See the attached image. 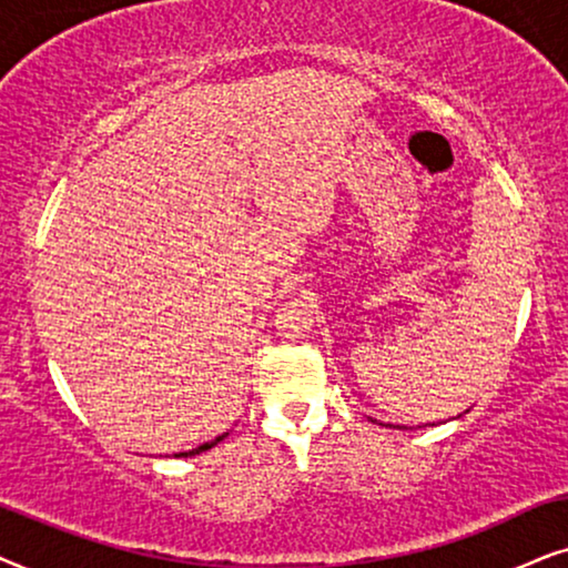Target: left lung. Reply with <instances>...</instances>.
<instances>
[{"mask_svg":"<svg viewBox=\"0 0 568 568\" xmlns=\"http://www.w3.org/2000/svg\"><path fill=\"white\" fill-rule=\"evenodd\" d=\"M428 426H430V423H428Z\"/></svg>","mask_w":568,"mask_h":568,"instance_id":"8db88e82","label":"left lung"}]
</instances>
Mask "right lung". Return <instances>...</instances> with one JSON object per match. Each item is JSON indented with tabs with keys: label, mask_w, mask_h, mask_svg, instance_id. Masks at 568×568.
<instances>
[{
	"label": "right lung",
	"mask_w": 568,
	"mask_h": 568,
	"mask_svg": "<svg viewBox=\"0 0 568 568\" xmlns=\"http://www.w3.org/2000/svg\"><path fill=\"white\" fill-rule=\"evenodd\" d=\"M229 436V434H223V436H215L213 442H207V444H202V447H196V449H189V452H179V455H173V457H194V455H200V452H207V449H213L217 442H223V438Z\"/></svg>",
	"instance_id": "obj_1"
}]
</instances>
